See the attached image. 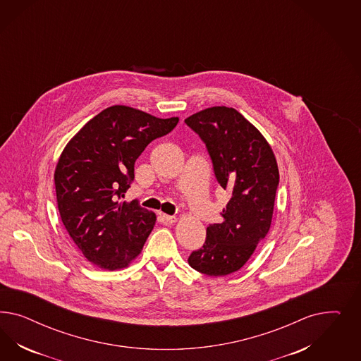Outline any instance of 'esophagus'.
<instances>
[{"mask_svg": "<svg viewBox=\"0 0 361 361\" xmlns=\"http://www.w3.org/2000/svg\"><path fill=\"white\" fill-rule=\"evenodd\" d=\"M163 219L168 222V224H175L177 219H176V216H168V214H163Z\"/></svg>", "mask_w": 361, "mask_h": 361, "instance_id": "obj_1", "label": "esophagus"}]
</instances>
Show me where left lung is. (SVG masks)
Listing matches in <instances>:
<instances>
[{"instance_id":"obj_1","label":"left lung","mask_w":361,"mask_h":361,"mask_svg":"<svg viewBox=\"0 0 361 361\" xmlns=\"http://www.w3.org/2000/svg\"><path fill=\"white\" fill-rule=\"evenodd\" d=\"M208 148L214 175L230 198L219 224L209 225L204 246L188 263L198 273L238 271L269 233L279 171L270 144L237 109L216 106L186 118Z\"/></svg>"}]
</instances>
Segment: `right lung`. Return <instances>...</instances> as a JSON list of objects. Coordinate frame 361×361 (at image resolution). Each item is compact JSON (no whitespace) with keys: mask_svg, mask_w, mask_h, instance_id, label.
<instances>
[{"mask_svg":"<svg viewBox=\"0 0 361 361\" xmlns=\"http://www.w3.org/2000/svg\"><path fill=\"white\" fill-rule=\"evenodd\" d=\"M178 118L160 119L128 106H111L67 142L55 166L56 202L71 240L88 262L121 270L142 252L156 214L123 201L135 161Z\"/></svg>","mask_w":361,"mask_h":361,"instance_id":"right-lung-1","label":"right lung"}]
</instances>
